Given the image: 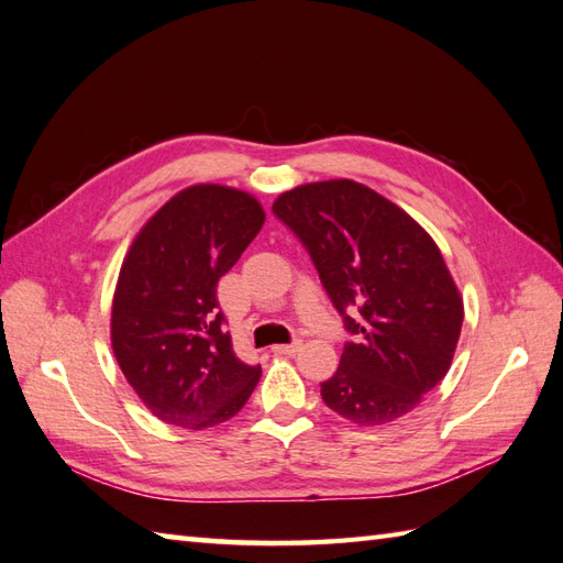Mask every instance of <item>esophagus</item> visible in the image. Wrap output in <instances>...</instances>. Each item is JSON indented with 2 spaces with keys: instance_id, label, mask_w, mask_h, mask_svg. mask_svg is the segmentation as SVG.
Wrapping results in <instances>:
<instances>
[{
  "instance_id": "34e87169",
  "label": "esophagus",
  "mask_w": 563,
  "mask_h": 563,
  "mask_svg": "<svg viewBox=\"0 0 563 563\" xmlns=\"http://www.w3.org/2000/svg\"><path fill=\"white\" fill-rule=\"evenodd\" d=\"M300 340H294V343H288V345H275V347H272V352H275V354H296L298 350H300Z\"/></svg>"
}]
</instances>
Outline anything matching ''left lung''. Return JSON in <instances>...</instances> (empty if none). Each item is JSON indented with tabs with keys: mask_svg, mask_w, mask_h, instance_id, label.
I'll list each match as a JSON object with an SVG mask.
<instances>
[{
	"mask_svg": "<svg viewBox=\"0 0 563 563\" xmlns=\"http://www.w3.org/2000/svg\"><path fill=\"white\" fill-rule=\"evenodd\" d=\"M352 335L321 399L356 424L406 416L451 366L463 327L441 251L397 203L354 180L300 185L272 203Z\"/></svg>",
	"mask_w": 563,
	"mask_h": 563,
	"instance_id": "left-lung-1",
	"label": "left lung"
}]
</instances>
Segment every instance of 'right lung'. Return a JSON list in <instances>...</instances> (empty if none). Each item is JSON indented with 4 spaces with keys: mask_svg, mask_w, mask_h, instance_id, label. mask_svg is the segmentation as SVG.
Returning <instances> with one entry per match:
<instances>
[{
    "mask_svg": "<svg viewBox=\"0 0 563 563\" xmlns=\"http://www.w3.org/2000/svg\"><path fill=\"white\" fill-rule=\"evenodd\" d=\"M265 223L251 195L192 185L135 236L112 300V350L135 395L159 420L207 430L244 408L261 380L232 350L218 279Z\"/></svg>",
    "mask_w": 563,
    "mask_h": 563,
    "instance_id": "add662e5",
    "label": "right lung"
}]
</instances>
